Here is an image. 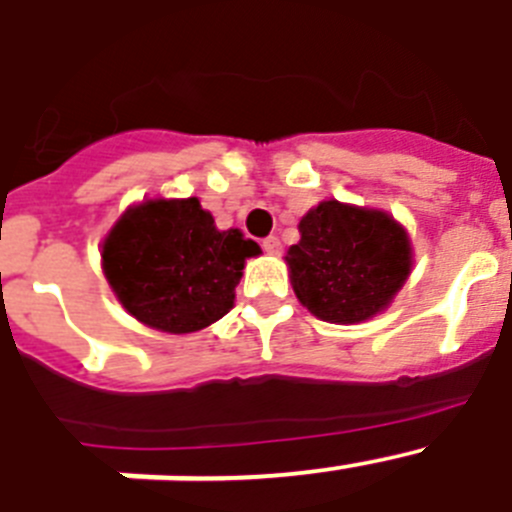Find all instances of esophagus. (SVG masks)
<instances>
[{"mask_svg":"<svg viewBox=\"0 0 512 512\" xmlns=\"http://www.w3.org/2000/svg\"><path fill=\"white\" fill-rule=\"evenodd\" d=\"M261 248H264V253H269V256H277V253L282 251V243H279L277 235H269V238L261 241Z\"/></svg>","mask_w":512,"mask_h":512,"instance_id":"obj_1","label":"esophagus"}]
</instances>
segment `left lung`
Listing matches in <instances>:
<instances>
[{
  "mask_svg": "<svg viewBox=\"0 0 512 512\" xmlns=\"http://www.w3.org/2000/svg\"><path fill=\"white\" fill-rule=\"evenodd\" d=\"M287 251L292 287L320 320L361 323L390 305L410 274V241L387 212L330 200L300 220Z\"/></svg>",
  "mask_w": 512,
  "mask_h": 512,
  "instance_id": "8db88e82",
  "label": "left lung"
}]
</instances>
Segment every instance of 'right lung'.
I'll return each mask as SVG.
<instances>
[{"label":"right lung","instance_id":"obj_1","mask_svg":"<svg viewBox=\"0 0 512 512\" xmlns=\"http://www.w3.org/2000/svg\"><path fill=\"white\" fill-rule=\"evenodd\" d=\"M259 246L241 230H217L197 197L156 200L117 220L102 248L107 282L140 323L192 333L233 307L243 264Z\"/></svg>","mask_w":512,"mask_h":512}]
</instances>
